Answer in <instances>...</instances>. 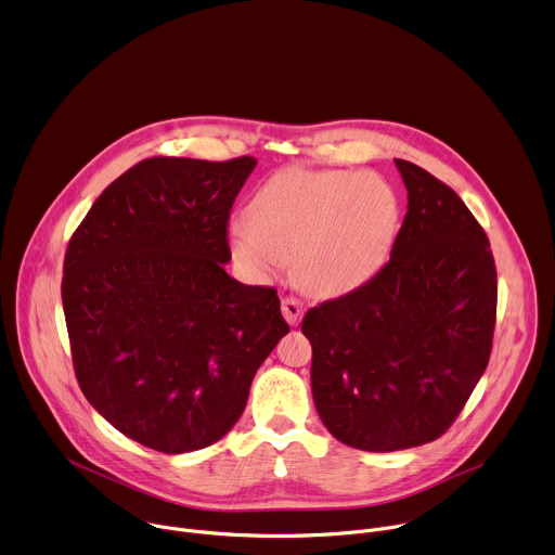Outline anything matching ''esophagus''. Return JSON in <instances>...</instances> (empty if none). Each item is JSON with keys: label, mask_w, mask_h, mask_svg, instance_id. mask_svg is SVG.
<instances>
[{"label": "esophagus", "mask_w": 555, "mask_h": 555, "mask_svg": "<svg viewBox=\"0 0 555 555\" xmlns=\"http://www.w3.org/2000/svg\"><path fill=\"white\" fill-rule=\"evenodd\" d=\"M281 311H283V318L287 320V324L296 326V324L300 322L302 313H305V307H302V302L296 300V298H283V300H281Z\"/></svg>", "instance_id": "1"}]
</instances>
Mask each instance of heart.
I'll return each instance as SVG.
<instances>
[{"label": "heart", "mask_w": 555, "mask_h": 555, "mask_svg": "<svg viewBox=\"0 0 555 555\" xmlns=\"http://www.w3.org/2000/svg\"><path fill=\"white\" fill-rule=\"evenodd\" d=\"M398 220L396 192L374 175L285 168L257 190L250 218L229 224V248L255 279H270L294 259L307 292L344 296L383 268Z\"/></svg>", "instance_id": "b5f03b06"}]
</instances>
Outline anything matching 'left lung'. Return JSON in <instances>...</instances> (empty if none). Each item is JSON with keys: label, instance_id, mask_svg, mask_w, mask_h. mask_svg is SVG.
I'll use <instances>...</instances> for the list:
<instances>
[{"label": "left lung", "instance_id": "1", "mask_svg": "<svg viewBox=\"0 0 555 555\" xmlns=\"http://www.w3.org/2000/svg\"><path fill=\"white\" fill-rule=\"evenodd\" d=\"M396 166L409 211L389 263L302 320L320 420L365 452L417 448L452 426L489 365L498 309L485 229L437 177Z\"/></svg>", "mask_w": 555, "mask_h": 555}]
</instances>
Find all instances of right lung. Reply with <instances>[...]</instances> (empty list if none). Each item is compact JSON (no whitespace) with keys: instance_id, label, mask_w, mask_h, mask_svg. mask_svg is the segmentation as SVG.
I'll use <instances>...</instances> for the list:
<instances>
[{"instance_id":"right-lung-1","label":"right lung","mask_w":555,"mask_h":555,"mask_svg":"<svg viewBox=\"0 0 555 555\" xmlns=\"http://www.w3.org/2000/svg\"><path fill=\"white\" fill-rule=\"evenodd\" d=\"M255 157H151L109 183L73 233L62 307L77 383L118 433L203 450L244 413L289 333L276 289L227 274L229 211Z\"/></svg>"}]
</instances>
